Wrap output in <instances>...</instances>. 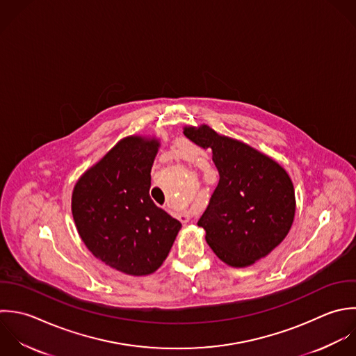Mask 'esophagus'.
Wrapping results in <instances>:
<instances>
[{
  "mask_svg": "<svg viewBox=\"0 0 356 356\" xmlns=\"http://www.w3.org/2000/svg\"><path fill=\"white\" fill-rule=\"evenodd\" d=\"M191 219H193V215L190 212H180L179 213V220L181 223H188Z\"/></svg>",
  "mask_w": 356,
  "mask_h": 356,
  "instance_id": "1",
  "label": "esophagus"
}]
</instances>
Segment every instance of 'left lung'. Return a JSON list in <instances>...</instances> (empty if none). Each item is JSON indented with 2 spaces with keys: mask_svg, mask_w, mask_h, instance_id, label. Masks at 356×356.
I'll use <instances>...</instances> for the list:
<instances>
[{
  "mask_svg": "<svg viewBox=\"0 0 356 356\" xmlns=\"http://www.w3.org/2000/svg\"><path fill=\"white\" fill-rule=\"evenodd\" d=\"M184 136L212 149L219 183L198 220L216 257L245 268L270 254L289 234L296 215L294 186L272 158L209 126L184 127Z\"/></svg>",
  "mask_w": 356,
  "mask_h": 356,
  "instance_id": "1",
  "label": "left lung"
}]
</instances>
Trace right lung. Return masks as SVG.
<instances>
[{
  "mask_svg": "<svg viewBox=\"0 0 356 356\" xmlns=\"http://www.w3.org/2000/svg\"><path fill=\"white\" fill-rule=\"evenodd\" d=\"M155 138L120 140L76 183L72 215L91 254L130 276L154 273L166 259L181 223L149 197Z\"/></svg>",
  "mask_w": 356,
  "mask_h": 356,
  "instance_id": "right-lung-1",
  "label": "right lung"
}]
</instances>
